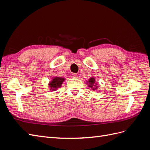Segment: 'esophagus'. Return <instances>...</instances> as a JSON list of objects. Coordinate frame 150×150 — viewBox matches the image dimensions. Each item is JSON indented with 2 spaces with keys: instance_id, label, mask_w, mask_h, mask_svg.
<instances>
[{
  "instance_id": "obj_1",
  "label": "esophagus",
  "mask_w": 150,
  "mask_h": 150,
  "mask_svg": "<svg viewBox=\"0 0 150 150\" xmlns=\"http://www.w3.org/2000/svg\"><path fill=\"white\" fill-rule=\"evenodd\" d=\"M72 77H73L74 78H78V74H77V73H73V74H72Z\"/></svg>"
}]
</instances>
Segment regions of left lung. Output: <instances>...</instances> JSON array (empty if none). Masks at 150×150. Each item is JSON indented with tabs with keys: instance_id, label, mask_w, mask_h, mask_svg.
<instances>
[{
	"instance_id": "8db88e82",
	"label": "left lung",
	"mask_w": 150,
	"mask_h": 150,
	"mask_svg": "<svg viewBox=\"0 0 150 150\" xmlns=\"http://www.w3.org/2000/svg\"><path fill=\"white\" fill-rule=\"evenodd\" d=\"M95 81H96V80H95V78H91L90 79H89V81H87L88 83L89 84H88V87L92 88L93 90H94V89H97L98 88V86H96V83H95ZM95 85L96 86V88H94L93 86Z\"/></svg>"
}]
</instances>
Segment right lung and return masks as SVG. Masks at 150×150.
<instances>
[{
    "instance_id": "add662e5",
    "label": "right lung",
    "mask_w": 150,
    "mask_h": 150,
    "mask_svg": "<svg viewBox=\"0 0 150 150\" xmlns=\"http://www.w3.org/2000/svg\"><path fill=\"white\" fill-rule=\"evenodd\" d=\"M64 80V78H61V77H55L52 78V80L49 84L50 89L51 91H56L59 88H61Z\"/></svg>"
}]
</instances>
